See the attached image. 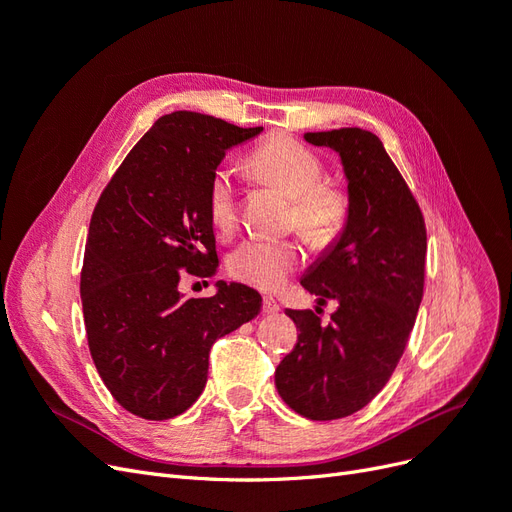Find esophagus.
<instances>
[{
    "mask_svg": "<svg viewBox=\"0 0 512 512\" xmlns=\"http://www.w3.org/2000/svg\"><path fill=\"white\" fill-rule=\"evenodd\" d=\"M262 312H265L267 316H275L277 312H280V305H277V301L273 297H265L262 299Z\"/></svg>",
    "mask_w": 512,
    "mask_h": 512,
    "instance_id": "esophagus-1",
    "label": "esophagus"
}]
</instances>
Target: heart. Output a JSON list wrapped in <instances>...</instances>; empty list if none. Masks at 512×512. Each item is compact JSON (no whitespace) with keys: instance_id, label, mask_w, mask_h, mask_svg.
I'll use <instances>...</instances> for the list:
<instances>
[{"instance_id":"b5f03b06","label":"heart","mask_w":512,"mask_h":512,"mask_svg":"<svg viewBox=\"0 0 512 512\" xmlns=\"http://www.w3.org/2000/svg\"><path fill=\"white\" fill-rule=\"evenodd\" d=\"M254 177L292 198V224L318 250L333 247L344 235L350 218L348 194L331 183H322L324 166L312 149L290 136H271L247 158ZM207 211L213 228L230 235L237 228V188L228 170L211 177ZM303 262L297 241H243L228 256V271L239 282L260 290L280 288Z\"/></svg>"}]
</instances>
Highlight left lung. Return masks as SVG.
<instances>
[{"mask_svg": "<svg viewBox=\"0 0 512 512\" xmlns=\"http://www.w3.org/2000/svg\"><path fill=\"white\" fill-rule=\"evenodd\" d=\"M305 141L339 153L348 181L344 235L303 275L318 305L337 301L331 322L320 307L286 309L297 346L275 369L277 393L312 421L365 408L389 382L423 299L427 232L421 207L376 134L361 128L307 132Z\"/></svg>", "mask_w": 512, "mask_h": 512, "instance_id": "8db88e82", "label": "left lung"}]
</instances>
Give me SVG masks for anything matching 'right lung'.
<instances>
[{
	"label": "right lung",
	"instance_id": "add662e5",
	"mask_svg": "<svg viewBox=\"0 0 512 512\" xmlns=\"http://www.w3.org/2000/svg\"><path fill=\"white\" fill-rule=\"evenodd\" d=\"M192 111L160 117L100 194L89 222L81 301L91 359L117 404L147 421L188 410L203 393L209 352L258 316L243 284L183 299V273L218 269L207 192L226 151L258 136Z\"/></svg>",
	"mask_w": 512,
	"mask_h": 512
}]
</instances>
